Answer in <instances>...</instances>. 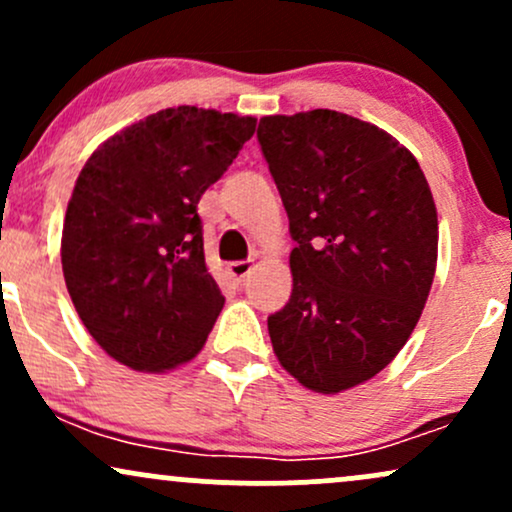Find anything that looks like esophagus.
I'll use <instances>...</instances> for the list:
<instances>
[{"mask_svg": "<svg viewBox=\"0 0 512 512\" xmlns=\"http://www.w3.org/2000/svg\"><path fill=\"white\" fill-rule=\"evenodd\" d=\"M252 272V262H231L228 264V274H231V279L236 281V284H243L245 276Z\"/></svg>", "mask_w": 512, "mask_h": 512, "instance_id": "34e87169", "label": "esophagus"}]
</instances>
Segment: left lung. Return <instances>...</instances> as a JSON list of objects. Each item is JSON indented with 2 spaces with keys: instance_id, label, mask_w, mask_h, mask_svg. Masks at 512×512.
I'll return each mask as SVG.
<instances>
[{
  "instance_id": "obj_1",
  "label": "left lung",
  "mask_w": 512,
  "mask_h": 512,
  "mask_svg": "<svg viewBox=\"0 0 512 512\" xmlns=\"http://www.w3.org/2000/svg\"><path fill=\"white\" fill-rule=\"evenodd\" d=\"M257 142L296 240L291 298L267 317L274 354L308 390H349L399 354L424 310L431 187L395 137L337 110L262 117Z\"/></svg>"
}]
</instances>
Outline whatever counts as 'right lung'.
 <instances>
[{
    "label": "right lung",
    "instance_id": "1",
    "mask_svg": "<svg viewBox=\"0 0 512 512\" xmlns=\"http://www.w3.org/2000/svg\"><path fill=\"white\" fill-rule=\"evenodd\" d=\"M255 117L166 108L98 146L76 178L62 272L81 322L122 366L192 361L223 308L197 204L255 134Z\"/></svg>",
    "mask_w": 512,
    "mask_h": 512
}]
</instances>
